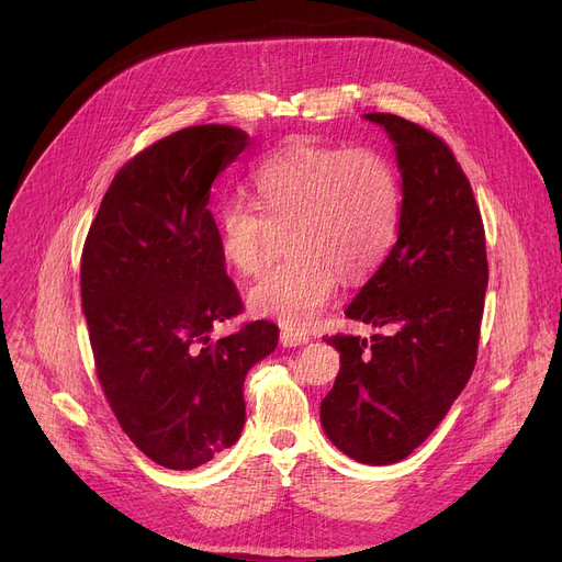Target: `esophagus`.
Returning a JSON list of instances; mask_svg holds the SVG:
<instances>
[{"label":"esophagus","instance_id":"esophagus-1","mask_svg":"<svg viewBox=\"0 0 562 562\" xmlns=\"http://www.w3.org/2000/svg\"><path fill=\"white\" fill-rule=\"evenodd\" d=\"M280 341H282V346H286V348H291V346H303V344L310 341V335H305V333H301V330H293V328H282Z\"/></svg>","mask_w":562,"mask_h":562}]
</instances>
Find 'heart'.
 Here are the masks:
<instances>
[{
    "instance_id": "b5f03b06",
    "label": "heart",
    "mask_w": 562,
    "mask_h": 562,
    "mask_svg": "<svg viewBox=\"0 0 562 562\" xmlns=\"http://www.w3.org/2000/svg\"><path fill=\"white\" fill-rule=\"evenodd\" d=\"M250 202L216 210L221 257L241 276L269 261L284 229L286 261L248 291V305L289 328H310L337 296L339 276L369 278L387 259L401 221V189L390 161L369 147L289 143L257 161Z\"/></svg>"
}]
</instances>
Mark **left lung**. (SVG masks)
I'll list each match as a JSON object with an SVG mask.
<instances>
[{
  "mask_svg": "<svg viewBox=\"0 0 562 562\" xmlns=\"http://www.w3.org/2000/svg\"><path fill=\"white\" fill-rule=\"evenodd\" d=\"M396 143L398 241L346 310L390 337H326L341 369L321 401L333 445L364 464L407 458L447 417L479 358L487 289L485 227L451 147L394 113H367Z\"/></svg>",
  "mask_w": 562,
  "mask_h": 562,
  "instance_id": "8db88e82",
  "label": "left lung"
}]
</instances>
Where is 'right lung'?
Returning a JSON list of instances; mask_svg holds the SVG:
<instances>
[{
    "label": "right lung",
    "mask_w": 562,
    "mask_h": 562,
    "mask_svg": "<svg viewBox=\"0 0 562 562\" xmlns=\"http://www.w3.org/2000/svg\"><path fill=\"white\" fill-rule=\"evenodd\" d=\"M227 125L147 145L115 172L81 252V307L95 371L134 445L166 469L229 449L246 422L244 380L278 346V326L244 312L206 210L216 175L248 147Z\"/></svg>",
    "instance_id": "1"
}]
</instances>
